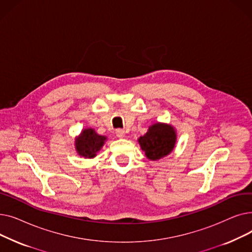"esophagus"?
I'll return each mask as SVG.
<instances>
[{"instance_id": "obj_1", "label": "esophagus", "mask_w": 252, "mask_h": 252, "mask_svg": "<svg viewBox=\"0 0 252 252\" xmlns=\"http://www.w3.org/2000/svg\"><path fill=\"white\" fill-rule=\"evenodd\" d=\"M115 135H116V137H118V138H123V137L125 136V130L122 129V128H117V129L115 130Z\"/></svg>"}]
</instances>
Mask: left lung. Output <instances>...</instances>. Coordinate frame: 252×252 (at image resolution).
<instances>
[{"label":"left lung","instance_id":"1","mask_svg":"<svg viewBox=\"0 0 252 252\" xmlns=\"http://www.w3.org/2000/svg\"><path fill=\"white\" fill-rule=\"evenodd\" d=\"M176 139V131L170 126L155 124L146 134L140 137L139 143L149 159L156 160L173 151Z\"/></svg>","mask_w":252,"mask_h":252}]
</instances>
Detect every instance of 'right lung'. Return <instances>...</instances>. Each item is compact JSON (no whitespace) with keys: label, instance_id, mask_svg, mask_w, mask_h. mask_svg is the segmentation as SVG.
Masks as SVG:
<instances>
[{"label":"right lung","instance_id":"1","mask_svg":"<svg viewBox=\"0 0 252 252\" xmlns=\"http://www.w3.org/2000/svg\"><path fill=\"white\" fill-rule=\"evenodd\" d=\"M106 138L104 136L98 135L94 129L87 128L84 129L76 141L75 147L79 155L92 158L95 157L96 153L101 149Z\"/></svg>","mask_w":252,"mask_h":252}]
</instances>
